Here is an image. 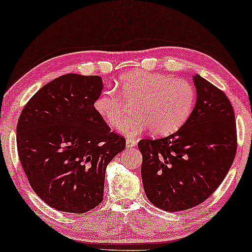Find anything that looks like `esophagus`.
Wrapping results in <instances>:
<instances>
[{"label": "esophagus", "instance_id": "obj_1", "mask_svg": "<svg viewBox=\"0 0 252 252\" xmlns=\"http://www.w3.org/2000/svg\"><path fill=\"white\" fill-rule=\"evenodd\" d=\"M136 144H137V142L134 141V139H130V138H127L126 139V147L131 148V147H134Z\"/></svg>", "mask_w": 252, "mask_h": 252}]
</instances>
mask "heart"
<instances>
[{
	"instance_id": "obj_1",
	"label": "heart",
	"mask_w": 252,
	"mask_h": 252,
	"mask_svg": "<svg viewBox=\"0 0 252 252\" xmlns=\"http://www.w3.org/2000/svg\"><path fill=\"white\" fill-rule=\"evenodd\" d=\"M116 89L121 98L114 92H102L94 98L93 106L102 121L117 127L127 111L123 102H134L135 115L119 128L128 137H135L147 128L154 135L173 133L189 118L195 100L191 82L145 70L123 75Z\"/></svg>"
}]
</instances>
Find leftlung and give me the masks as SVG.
Returning a JSON list of instances; mask_svg holds the SVG:
<instances>
[{"label":"left lung","instance_id":"obj_1","mask_svg":"<svg viewBox=\"0 0 252 252\" xmlns=\"http://www.w3.org/2000/svg\"><path fill=\"white\" fill-rule=\"evenodd\" d=\"M196 102L174 134L138 142L147 199L167 212L202 203L219 188L237 152L234 111L225 94L200 75L193 77Z\"/></svg>","mask_w":252,"mask_h":252}]
</instances>
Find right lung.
I'll return each mask as SVG.
<instances>
[{"mask_svg": "<svg viewBox=\"0 0 252 252\" xmlns=\"http://www.w3.org/2000/svg\"><path fill=\"white\" fill-rule=\"evenodd\" d=\"M102 87L99 76L67 73L36 92L20 115L16 145L24 173L41 200L59 211L96 208L107 165L126 147L94 109Z\"/></svg>", "mask_w": 252, "mask_h": 252, "instance_id": "1", "label": "right lung"}]
</instances>
